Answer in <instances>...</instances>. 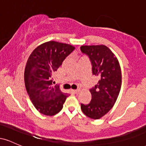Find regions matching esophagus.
<instances>
[{"label": "esophagus", "mask_w": 146, "mask_h": 146, "mask_svg": "<svg viewBox=\"0 0 146 146\" xmlns=\"http://www.w3.org/2000/svg\"><path fill=\"white\" fill-rule=\"evenodd\" d=\"M72 91H73V93H79V91H80V89L72 90Z\"/></svg>", "instance_id": "34e87169"}]
</instances>
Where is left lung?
<instances>
[{"label":"left lung","mask_w":146,"mask_h":146,"mask_svg":"<svg viewBox=\"0 0 146 146\" xmlns=\"http://www.w3.org/2000/svg\"><path fill=\"white\" fill-rule=\"evenodd\" d=\"M82 53L86 55L92 65V73L100 80L90 89L92 99L88 104H81L85 115L98 119L113 108L119 94L121 71L118 60L105 45L82 46Z\"/></svg>","instance_id":"obj_1"}]
</instances>
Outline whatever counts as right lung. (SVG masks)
<instances>
[{
	"instance_id": "right-lung-1",
	"label": "right lung",
	"mask_w": 146,
	"mask_h": 146,
	"mask_svg": "<svg viewBox=\"0 0 146 146\" xmlns=\"http://www.w3.org/2000/svg\"><path fill=\"white\" fill-rule=\"evenodd\" d=\"M75 47L64 43L49 41L35 48L25 71V83L30 100L38 111L47 116L59 113L68 94L59 86H53V74Z\"/></svg>"
}]
</instances>
